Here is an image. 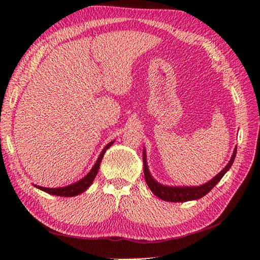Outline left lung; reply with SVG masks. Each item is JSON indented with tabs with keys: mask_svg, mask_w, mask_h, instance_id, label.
I'll return each instance as SVG.
<instances>
[{
	"mask_svg": "<svg viewBox=\"0 0 260 260\" xmlns=\"http://www.w3.org/2000/svg\"><path fill=\"white\" fill-rule=\"evenodd\" d=\"M236 151L237 147H235L233 151V155L231 157L230 162L228 165L223 168V170L213 177L211 180L200 186H192V187H171V186H164L159 184L155 179L152 177V175L149 171V167H147L146 163V154L145 150L143 151V166H144V178L147 186L151 189V191L157 196L159 199L170 201V202H185V201H190L200 199L203 196H206L211 189L219 182L222 177L225 175V173L230 170L231 166L233 165V162L236 156Z\"/></svg>",
	"mask_w": 260,
	"mask_h": 260,
	"instance_id": "8db88e82",
	"label": "left lung"
}]
</instances>
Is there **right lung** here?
I'll return each mask as SVG.
<instances>
[{"label":"right lung","mask_w":260,"mask_h":260,"mask_svg":"<svg viewBox=\"0 0 260 260\" xmlns=\"http://www.w3.org/2000/svg\"><path fill=\"white\" fill-rule=\"evenodd\" d=\"M113 144H114V141H111L110 143H108L106 146L104 147V150L102 151L101 155L98 156L96 163L94 164L92 170L89 171V173L86 175V176H84L79 181L74 182V184H71V185L66 186V187H59V188H47V187H41V186H37V185H35V187L40 189V190L47 192V193H50L53 196H61V197H74V196H78V194L84 192L94 181L96 175L98 173V170H100L101 162L104 157L105 152H106Z\"/></svg>","instance_id":"1"}]
</instances>
